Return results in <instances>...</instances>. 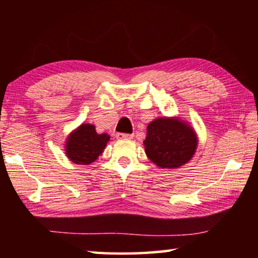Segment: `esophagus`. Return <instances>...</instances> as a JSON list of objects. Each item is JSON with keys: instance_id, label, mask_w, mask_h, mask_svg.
Instances as JSON below:
<instances>
[{"instance_id": "1", "label": "esophagus", "mask_w": 258, "mask_h": 258, "mask_svg": "<svg viewBox=\"0 0 258 258\" xmlns=\"http://www.w3.org/2000/svg\"><path fill=\"white\" fill-rule=\"evenodd\" d=\"M116 138L118 140H125V139H132L133 134H125V133H117Z\"/></svg>"}]
</instances>
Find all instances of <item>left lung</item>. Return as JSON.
Segmentation results:
<instances>
[{
    "mask_svg": "<svg viewBox=\"0 0 258 258\" xmlns=\"http://www.w3.org/2000/svg\"><path fill=\"white\" fill-rule=\"evenodd\" d=\"M152 163L160 168H178L195 155L198 138L195 130L177 117H160L147 127L143 141Z\"/></svg>",
    "mask_w": 258,
    "mask_h": 258,
    "instance_id": "left-lung-1",
    "label": "left lung"
}]
</instances>
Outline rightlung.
Instances as JSON below:
<instances>
[{
	"mask_svg": "<svg viewBox=\"0 0 258 258\" xmlns=\"http://www.w3.org/2000/svg\"><path fill=\"white\" fill-rule=\"evenodd\" d=\"M109 140L108 134H98L94 125L82 124L67 138L66 155L73 163L90 165L102 154Z\"/></svg>",
	"mask_w": 258,
	"mask_h": 258,
	"instance_id": "right-lung-1",
	"label": "right lung"
}]
</instances>
